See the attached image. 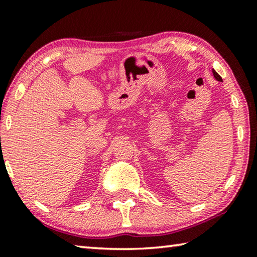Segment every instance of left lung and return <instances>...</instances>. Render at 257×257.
Listing matches in <instances>:
<instances>
[{"label":"left lung","instance_id":"obj_1","mask_svg":"<svg viewBox=\"0 0 257 257\" xmlns=\"http://www.w3.org/2000/svg\"><path fill=\"white\" fill-rule=\"evenodd\" d=\"M212 72H213V76H214V78H215V79H216L217 81H222V78L220 77L219 73H217V72L214 70V69H213Z\"/></svg>","mask_w":257,"mask_h":257}]
</instances>
